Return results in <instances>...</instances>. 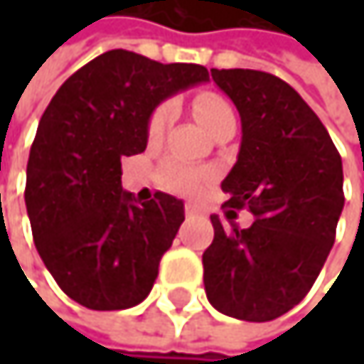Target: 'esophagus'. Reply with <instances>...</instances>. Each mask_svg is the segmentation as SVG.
<instances>
[{
    "mask_svg": "<svg viewBox=\"0 0 364 364\" xmlns=\"http://www.w3.org/2000/svg\"><path fill=\"white\" fill-rule=\"evenodd\" d=\"M200 215V208L196 206V204H185V217L187 219H193V217H198Z\"/></svg>",
    "mask_w": 364,
    "mask_h": 364,
    "instance_id": "34e87169",
    "label": "esophagus"
}]
</instances>
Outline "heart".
Returning a JSON list of instances; mask_svg holds the SVG:
<instances>
[{
    "instance_id": "b5f03b06",
    "label": "heart",
    "mask_w": 364,
    "mask_h": 364,
    "mask_svg": "<svg viewBox=\"0 0 364 364\" xmlns=\"http://www.w3.org/2000/svg\"><path fill=\"white\" fill-rule=\"evenodd\" d=\"M193 109L198 119L204 124L206 130L215 132L217 128H221L225 122L230 119H236L232 105L221 99L219 95H200L193 103ZM175 117V105L173 103H162L158 109L151 113L149 117V124H147V132H149V139H160L164 134V130L168 128V124L173 122ZM204 181V173L193 168V166H187L181 162H168L164 168H162V183L173 189V191H183V193H191L196 191Z\"/></svg>"
}]
</instances>
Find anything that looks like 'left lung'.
I'll use <instances>...</instances> for the list:
<instances>
[{
	"label": "left lung",
	"mask_w": 364,
	"mask_h": 364,
	"mask_svg": "<svg viewBox=\"0 0 364 364\" xmlns=\"http://www.w3.org/2000/svg\"><path fill=\"white\" fill-rule=\"evenodd\" d=\"M242 122L234 168L221 183L225 206L249 208L240 230L210 215L215 238L202 255L204 289L225 316L265 323L312 289L343 208L341 158L327 128L280 77L255 69H210Z\"/></svg>",
	"instance_id": "obj_1"
}]
</instances>
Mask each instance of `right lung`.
I'll use <instances>...</instances> for the list:
<instances>
[{
	"instance_id": "right-lung-1",
	"label": "right lung",
	"mask_w": 364,
	"mask_h": 364,
	"mask_svg": "<svg viewBox=\"0 0 364 364\" xmlns=\"http://www.w3.org/2000/svg\"><path fill=\"white\" fill-rule=\"evenodd\" d=\"M202 82V65L109 50L77 69L43 111L25 204L43 265L80 306L126 310L149 295L185 210L162 191L139 204L122 189V158L145 151L149 117L164 99Z\"/></svg>"
}]
</instances>
